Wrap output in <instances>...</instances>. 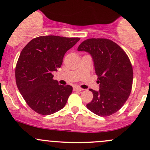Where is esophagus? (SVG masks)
Returning a JSON list of instances; mask_svg holds the SVG:
<instances>
[{
    "mask_svg": "<svg viewBox=\"0 0 150 150\" xmlns=\"http://www.w3.org/2000/svg\"><path fill=\"white\" fill-rule=\"evenodd\" d=\"M74 91H82V90H83V89L79 88V87H75V88H73Z\"/></svg>",
    "mask_w": 150,
    "mask_h": 150,
    "instance_id": "34e87169",
    "label": "esophagus"
}]
</instances>
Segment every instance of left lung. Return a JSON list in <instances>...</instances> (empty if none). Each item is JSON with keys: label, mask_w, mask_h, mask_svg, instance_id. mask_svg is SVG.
Masks as SVG:
<instances>
[{"label": "left lung", "mask_w": 150, "mask_h": 150, "mask_svg": "<svg viewBox=\"0 0 150 150\" xmlns=\"http://www.w3.org/2000/svg\"><path fill=\"white\" fill-rule=\"evenodd\" d=\"M78 50L92 55L100 83L99 91L90 90L93 98L87 105L88 109L101 117L117 112L128 99L132 87L133 70L129 57L120 46L106 38L87 39Z\"/></svg>", "instance_id": "left-lung-1"}]
</instances>
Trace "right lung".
<instances>
[{
	"label": "right lung",
	"instance_id": "1",
	"mask_svg": "<svg viewBox=\"0 0 150 150\" xmlns=\"http://www.w3.org/2000/svg\"><path fill=\"white\" fill-rule=\"evenodd\" d=\"M79 40L80 38L40 36L21 51L15 72L16 85L35 112L48 115L65 107L72 87L59 85L52 72L61 67L65 52Z\"/></svg>",
	"mask_w": 150,
	"mask_h": 150
}]
</instances>
